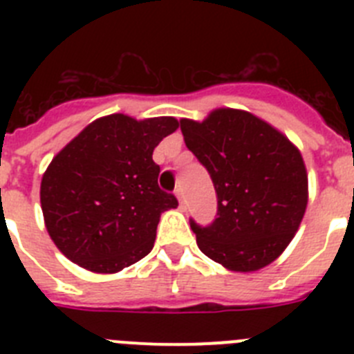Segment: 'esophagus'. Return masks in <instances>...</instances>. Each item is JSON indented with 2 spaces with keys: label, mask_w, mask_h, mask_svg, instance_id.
Segmentation results:
<instances>
[{
  "label": "esophagus",
  "mask_w": 354,
  "mask_h": 354,
  "mask_svg": "<svg viewBox=\"0 0 354 354\" xmlns=\"http://www.w3.org/2000/svg\"><path fill=\"white\" fill-rule=\"evenodd\" d=\"M175 196H177V198H179V207L183 209V211H186V202H184V195H183V187H177V189H175Z\"/></svg>",
  "instance_id": "obj_1"
}]
</instances>
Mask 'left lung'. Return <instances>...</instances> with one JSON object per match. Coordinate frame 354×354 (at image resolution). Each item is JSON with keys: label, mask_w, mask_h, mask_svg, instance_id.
<instances>
[{"label": "left lung", "mask_w": 354, "mask_h": 354, "mask_svg": "<svg viewBox=\"0 0 354 354\" xmlns=\"http://www.w3.org/2000/svg\"><path fill=\"white\" fill-rule=\"evenodd\" d=\"M180 131L218 196L211 225L189 220L200 252L239 273L271 264L298 232L308 202L299 150L268 122L232 108L204 122L183 118Z\"/></svg>", "instance_id": "obj_1"}]
</instances>
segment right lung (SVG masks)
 I'll return each instance as SVG.
<instances>
[{
    "label": "right lung",
    "instance_id": "right-lung-1",
    "mask_svg": "<svg viewBox=\"0 0 354 354\" xmlns=\"http://www.w3.org/2000/svg\"><path fill=\"white\" fill-rule=\"evenodd\" d=\"M177 127L174 117L108 115L53 158L40 204L49 236L68 261L117 273L150 253L161 212L179 205L159 187L152 152Z\"/></svg>",
    "mask_w": 354,
    "mask_h": 354
}]
</instances>
